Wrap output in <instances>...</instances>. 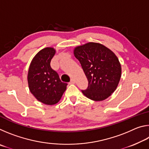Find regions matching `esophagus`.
Masks as SVG:
<instances>
[{
  "instance_id": "34e87169",
  "label": "esophagus",
  "mask_w": 149,
  "mask_h": 149,
  "mask_svg": "<svg viewBox=\"0 0 149 149\" xmlns=\"http://www.w3.org/2000/svg\"><path fill=\"white\" fill-rule=\"evenodd\" d=\"M75 83V80L74 79H71V80H70V84H74Z\"/></svg>"
}]
</instances>
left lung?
I'll use <instances>...</instances> for the list:
<instances>
[{"label":"left lung","mask_w":149,"mask_h":149,"mask_svg":"<svg viewBox=\"0 0 149 149\" xmlns=\"http://www.w3.org/2000/svg\"><path fill=\"white\" fill-rule=\"evenodd\" d=\"M74 54L88 79L83 94L94 101L107 99L116 89L122 75L116 55L104 45L93 42L75 47Z\"/></svg>","instance_id":"1"}]
</instances>
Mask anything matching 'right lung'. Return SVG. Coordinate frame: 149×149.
Listing matches in <instances>:
<instances>
[{"mask_svg": "<svg viewBox=\"0 0 149 149\" xmlns=\"http://www.w3.org/2000/svg\"><path fill=\"white\" fill-rule=\"evenodd\" d=\"M55 53L56 50L52 47L40 50L31 60L27 74L30 92L37 100L47 105L58 102L68 85L61 81L57 72L50 67Z\"/></svg>", "mask_w": 149, "mask_h": 149, "instance_id": "add662e5", "label": "right lung"}]
</instances>
